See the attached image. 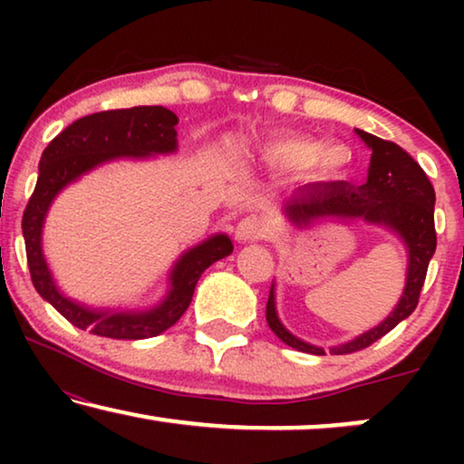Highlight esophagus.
I'll return each instance as SVG.
<instances>
[{"mask_svg": "<svg viewBox=\"0 0 464 464\" xmlns=\"http://www.w3.org/2000/svg\"><path fill=\"white\" fill-rule=\"evenodd\" d=\"M270 232H272V226L268 219L259 218V215H249V218L238 221L237 230H234V237H237L238 243H249V240L268 238Z\"/></svg>", "mask_w": 464, "mask_h": 464, "instance_id": "esophagus-1", "label": "esophagus"}]
</instances>
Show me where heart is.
Instances as JSON below:
<instances>
[{
	"instance_id": "1",
	"label": "heart",
	"mask_w": 464,
	"mask_h": 464,
	"mask_svg": "<svg viewBox=\"0 0 464 464\" xmlns=\"http://www.w3.org/2000/svg\"><path fill=\"white\" fill-rule=\"evenodd\" d=\"M272 156L289 169H323L338 170L344 167L346 158H351V150L340 143H325L310 137H283L270 148Z\"/></svg>"
}]
</instances>
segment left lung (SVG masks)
<instances>
[{"label":"left lung","instance_id":"left-lung-1","mask_svg":"<svg viewBox=\"0 0 464 464\" xmlns=\"http://www.w3.org/2000/svg\"><path fill=\"white\" fill-rule=\"evenodd\" d=\"M357 135L372 150L370 170H367V181L363 186L354 189L342 181L316 183L287 200L285 218L300 227L327 219L357 218L370 221V224L386 226L408 246V278H405L403 295L395 310L378 327L361 334L359 338L346 342V344L329 348L332 354L363 351L414 313L424 278H427L429 262L437 246L435 189L420 164L397 143L384 141V139L359 129ZM266 321L276 334V338L287 346L310 354H325L323 348L302 342L283 327L276 316L275 285H272L268 304H266Z\"/></svg>","mask_w":464,"mask_h":464}]
</instances>
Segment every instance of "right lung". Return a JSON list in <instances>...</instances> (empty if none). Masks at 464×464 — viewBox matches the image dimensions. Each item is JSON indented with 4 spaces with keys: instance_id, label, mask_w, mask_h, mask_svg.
<instances>
[{
    "instance_id": "add662e5",
    "label": "right lung",
    "mask_w": 464,
    "mask_h": 464,
    "mask_svg": "<svg viewBox=\"0 0 464 464\" xmlns=\"http://www.w3.org/2000/svg\"><path fill=\"white\" fill-rule=\"evenodd\" d=\"M177 122L179 118L160 105L99 111L75 120L44 150L35 189L23 213L24 249L35 291L72 325L113 340L154 338L181 319L192 302L202 272L232 253V240L226 234H215L186 251L170 270V291L167 297L156 308L139 313L82 306L63 295L50 275L42 253V227L54 196L80 175L113 158L170 154L177 150Z\"/></svg>"
}]
</instances>
